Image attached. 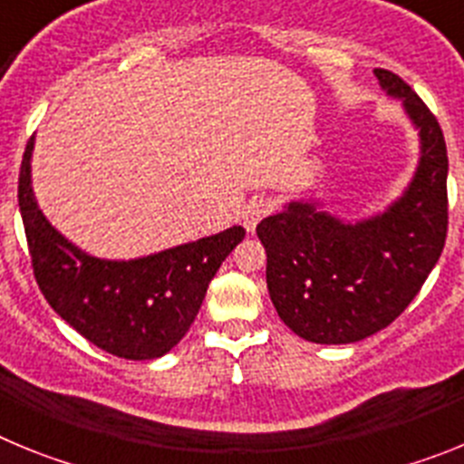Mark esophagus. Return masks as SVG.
Listing matches in <instances>:
<instances>
[{
    "mask_svg": "<svg viewBox=\"0 0 464 464\" xmlns=\"http://www.w3.org/2000/svg\"><path fill=\"white\" fill-rule=\"evenodd\" d=\"M269 213H272V202L269 199H251V202L246 204L244 207V225L248 232H256L257 223H260L262 218H267Z\"/></svg>",
    "mask_w": 464,
    "mask_h": 464,
    "instance_id": "obj_1",
    "label": "esophagus"
}]
</instances>
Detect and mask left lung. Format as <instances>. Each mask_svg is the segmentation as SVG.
<instances>
[{"instance_id": "left-lung-1", "label": "left lung", "mask_w": 464, "mask_h": 464, "mask_svg": "<svg viewBox=\"0 0 464 464\" xmlns=\"http://www.w3.org/2000/svg\"><path fill=\"white\" fill-rule=\"evenodd\" d=\"M374 73L420 137L407 190L383 213L355 223L318 202H290L256 227L267 253L269 297L281 321L314 343H353L391 325L444 251L449 155L441 127L397 73Z\"/></svg>"}]
</instances>
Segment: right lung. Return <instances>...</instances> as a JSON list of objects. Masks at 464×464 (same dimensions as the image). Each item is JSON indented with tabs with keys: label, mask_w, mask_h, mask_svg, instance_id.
Instances as JSON below:
<instances>
[{
	"label": "right lung",
	"mask_w": 464,
	"mask_h": 464,
	"mask_svg": "<svg viewBox=\"0 0 464 464\" xmlns=\"http://www.w3.org/2000/svg\"><path fill=\"white\" fill-rule=\"evenodd\" d=\"M27 141L18 207L32 267L55 314L88 342L125 360H155L186 337L208 283L246 237L241 225L137 260H102L64 239L41 213L32 190Z\"/></svg>",
	"instance_id": "obj_1"
}]
</instances>
